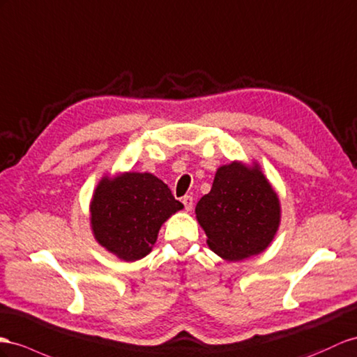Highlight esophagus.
Masks as SVG:
<instances>
[{
    "instance_id": "esophagus-1",
    "label": "esophagus",
    "mask_w": 357,
    "mask_h": 357,
    "mask_svg": "<svg viewBox=\"0 0 357 357\" xmlns=\"http://www.w3.org/2000/svg\"><path fill=\"white\" fill-rule=\"evenodd\" d=\"M182 204L185 206V211H191V209H193V197L184 196L182 197Z\"/></svg>"
}]
</instances>
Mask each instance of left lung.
Returning a JSON list of instances; mask_svg holds the SVG:
<instances>
[{
	"instance_id": "left-lung-1",
	"label": "left lung",
	"mask_w": 357,
	"mask_h": 357,
	"mask_svg": "<svg viewBox=\"0 0 357 357\" xmlns=\"http://www.w3.org/2000/svg\"><path fill=\"white\" fill-rule=\"evenodd\" d=\"M208 245L226 261L266 250L280 223V202L259 164L241 161L218 167L211 191L196 205Z\"/></svg>"
}]
</instances>
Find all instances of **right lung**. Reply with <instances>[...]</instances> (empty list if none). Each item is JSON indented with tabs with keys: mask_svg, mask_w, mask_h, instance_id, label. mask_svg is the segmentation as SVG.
<instances>
[{
	"mask_svg": "<svg viewBox=\"0 0 357 357\" xmlns=\"http://www.w3.org/2000/svg\"><path fill=\"white\" fill-rule=\"evenodd\" d=\"M182 208L170 188L152 173L104 176L90 202L91 232L105 250L132 262L152 250L161 225Z\"/></svg>",
	"mask_w": 357,
	"mask_h": 357,
	"instance_id": "add662e5",
	"label": "right lung"
}]
</instances>
